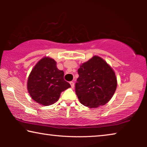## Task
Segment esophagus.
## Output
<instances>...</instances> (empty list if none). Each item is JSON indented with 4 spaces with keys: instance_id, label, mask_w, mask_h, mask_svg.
<instances>
[{
    "instance_id": "esophagus-1",
    "label": "esophagus",
    "mask_w": 147,
    "mask_h": 147,
    "mask_svg": "<svg viewBox=\"0 0 147 147\" xmlns=\"http://www.w3.org/2000/svg\"><path fill=\"white\" fill-rule=\"evenodd\" d=\"M69 84H70V85H71V87L72 88H74V82H70Z\"/></svg>"
}]
</instances>
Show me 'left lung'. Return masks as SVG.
Masks as SVG:
<instances>
[{"label": "left lung", "instance_id": "1", "mask_svg": "<svg viewBox=\"0 0 147 147\" xmlns=\"http://www.w3.org/2000/svg\"><path fill=\"white\" fill-rule=\"evenodd\" d=\"M75 86L80 103L89 108L104 106L113 96L117 86L115 73L101 57L94 56L78 70Z\"/></svg>", "mask_w": 147, "mask_h": 147}]
</instances>
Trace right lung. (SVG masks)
Wrapping results in <instances>:
<instances>
[{
  "label": "right lung",
  "instance_id": "right-lung-1",
  "mask_svg": "<svg viewBox=\"0 0 147 147\" xmlns=\"http://www.w3.org/2000/svg\"><path fill=\"white\" fill-rule=\"evenodd\" d=\"M70 84L64 80V72L56 66L55 60L44 57L36 64L27 82L28 92L37 103L51 105L59 100L60 94Z\"/></svg>",
  "mask_w": 147,
  "mask_h": 147
}]
</instances>
